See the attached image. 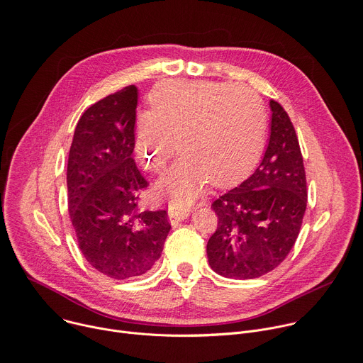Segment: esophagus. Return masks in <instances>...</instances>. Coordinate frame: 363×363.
<instances>
[{"label": "esophagus", "mask_w": 363, "mask_h": 363, "mask_svg": "<svg viewBox=\"0 0 363 363\" xmlns=\"http://www.w3.org/2000/svg\"><path fill=\"white\" fill-rule=\"evenodd\" d=\"M190 216V210H176V208H172V210H169V220H170V223L173 225V226H176V225H179L180 222H183V220H186L187 217Z\"/></svg>", "instance_id": "1"}]
</instances>
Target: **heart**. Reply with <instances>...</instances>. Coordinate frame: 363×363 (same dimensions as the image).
Returning a JSON list of instances; mask_svg holds the SVG:
<instances>
[{
    "label": "heart",
    "instance_id": "b5f03b06",
    "mask_svg": "<svg viewBox=\"0 0 363 363\" xmlns=\"http://www.w3.org/2000/svg\"><path fill=\"white\" fill-rule=\"evenodd\" d=\"M152 110L135 123L140 163L160 172L176 153L183 156L159 179L156 191L183 210L210 183L240 182L256 164L266 131L260 97L243 86L167 82L150 97Z\"/></svg>",
    "mask_w": 363,
    "mask_h": 363
}]
</instances>
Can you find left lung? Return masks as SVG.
Returning <instances> with one entry per match:
<instances>
[{"mask_svg": "<svg viewBox=\"0 0 363 363\" xmlns=\"http://www.w3.org/2000/svg\"><path fill=\"white\" fill-rule=\"evenodd\" d=\"M270 137L255 173L213 201L217 229L207 242L210 267L230 279H255L292 250L308 203L303 157L294 124L270 100Z\"/></svg>", "mask_w": 363, "mask_h": 363, "instance_id": "left-lung-1", "label": "left lung"}]
</instances>
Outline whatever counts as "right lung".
Returning a JSON list of instances; mask_svg holds the SVG:
<instances>
[{
  "label": "right lung",
  "mask_w": 363,
  "mask_h": 363,
  "mask_svg": "<svg viewBox=\"0 0 363 363\" xmlns=\"http://www.w3.org/2000/svg\"><path fill=\"white\" fill-rule=\"evenodd\" d=\"M138 91L107 96L80 117L67 164L68 211L86 260L113 279L147 273L172 229L167 211H138L147 187L133 159Z\"/></svg>",
  "instance_id": "1"
}]
</instances>
